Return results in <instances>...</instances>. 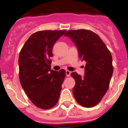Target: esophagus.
Masks as SVG:
<instances>
[{"label":"esophagus","mask_w":128,"mask_h":128,"mask_svg":"<svg viewBox=\"0 0 128 128\" xmlns=\"http://www.w3.org/2000/svg\"><path fill=\"white\" fill-rule=\"evenodd\" d=\"M65 74H66V76H70L71 72H70V71L66 70V71H65Z\"/></svg>","instance_id":"esophagus-1"}]
</instances>
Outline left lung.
<instances>
[{
	"label": "left lung",
	"mask_w": 128,
	"mask_h": 128,
	"mask_svg": "<svg viewBox=\"0 0 128 128\" xmlns=\"http://www.w3.org/2000/svg\"><path fill=\"white\" fill-rule=\"evenodd\" d=\"M65 36L73 42L78 56L86 61L83 77L76 72L71 74L76 81L74 96L81 106L93 107L101 101L108 88L113 73L111 54L100 37L91 30H69Z\"/></svg>",
	"instance_id": "left-lung-1"
}]
</instances>
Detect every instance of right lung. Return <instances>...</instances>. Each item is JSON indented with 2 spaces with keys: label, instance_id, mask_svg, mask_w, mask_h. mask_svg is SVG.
I'll return each instance as SVG.
<instances>
[{
  "label": "right lung",
  "instance_id": "right-lung-1",
  "mask_svg": "<svg viewBox=\"0 0 128 128\" xmlns=\"http://www.w3.org/2000/svg\"><path fill=\"white\" fill-rule=\"evenodd\" d=\"M63 30L38 31L28 38L20 51L18 59L20 81L25 93L38 108L49 109L59 99L65 71L50 68V57L56 42Z\"/></svg>",
  "mask_w": 128,
  "mask_h": 128
}]
</instances>
